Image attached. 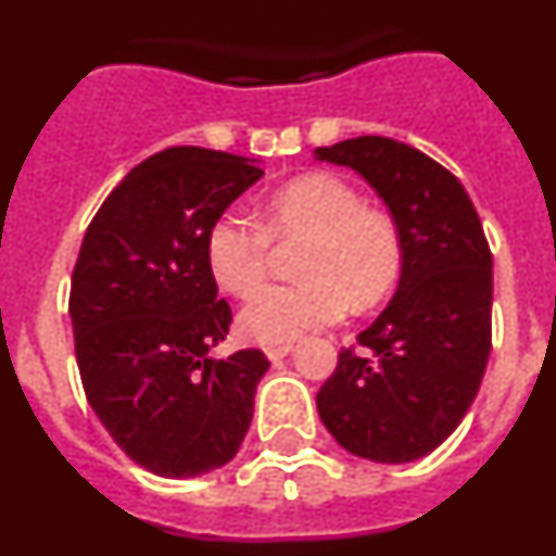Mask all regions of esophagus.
Here are the masks:
<instances>
[{
	"mask_svg": "<svg viewBox=\"0 0 556 556\" xmlns=\"http://www.w3.org/2000/svg\"><path fill=\"white\" fill-rule=\"evenodd\" d=\"M294 351L292 342H281V345H267L264 348V353H267L269 362H281L283 356H289V353Z\"/></svg>",
	"mask_w": 556,
	"mask_h": 556,
	"instance_id": "esophagus-1",
	"label": "esophagus"
}]
</instances>
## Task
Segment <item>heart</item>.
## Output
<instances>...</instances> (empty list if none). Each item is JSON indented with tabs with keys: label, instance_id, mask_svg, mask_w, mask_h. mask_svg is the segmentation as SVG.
<instances>
[{
	"label": "heart",
	"instance_id": "obj_1",
	"mask_svg": "<svg viewBox=\"0 0 556 556\" xmlns=\"http://www.w3.org/2000/svg\"><path fill=\"white\" fill-rule=\"evenodd\" d=\"M262 223L225 211L205 233V262L230 294H248L267 273L269 239L306 233L298 283L255 289L239 312V331L250 342L281 345L301 333L339 323L351 303L376 306L397 283L404 242L395 219L365 205L348 180L312 172L273 191Z\"/></svg>",
	"mask_w": 556,
	"mask_h": 556
}]
</instances>
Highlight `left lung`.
<instances>
[{
    "label": "left lung",
    "instance_id": "8db88e82",
    "mask_svg": "<svg viewBox=\"0 0 556 556\" xmlns=\"http://www.w3.org/2000/svg\"><path fill=\"white\" fill-rule=\"evenodd\" d=\"M314 159L358 172L387 203L404 267L387 308L339 353L317 412L351 454L415 462L445 443L481 387L490 356L493 255L468 191L426 152L358 136Z\"/></svg>",
    "mask_w": 556,
    "mask_h": 556
}]
</instances>
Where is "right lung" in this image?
Instances as JSON below:
<instances>
[{
	"label": "right lung",
	"instance_id": "1",
	"mask_svg": "<svg viewBox=\"0 0 556 556\" xmlns=\"http://www.w3.org/2000/svg\"><path fill=\"white\" fill-rule=\"evenodd\" d=\"M264 172L253 159L169 147L100 205L72 273L68 317L88 404L113 443L164 479L236 456L253 420L262 351L214 358L230 328L205 233Z\"/></svg>",
	"mask_w": 556,
	"mask_h": 556
}]
</instances>
